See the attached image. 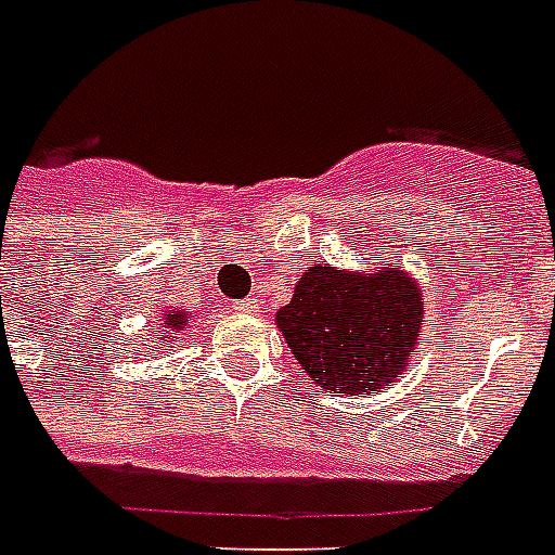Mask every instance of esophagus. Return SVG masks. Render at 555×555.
<instances>
[{
  "instance_id": "34e87169",
  "label": "esophagus",
  "mask_w": 555,
  "mask_h": 555,
  "mask_svg": "<svg viewBox=\"0 0 555 555\" xmlns=\"http://www.w3.org/2000/svg\"><path fill=\"white\" fill-rule=\"evenodd\" d=\"M233 308L238 313H256V308H259V299L247 296V299H238V302H233Z\"/></svg>"
}]
</instances>
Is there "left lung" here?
<instances>
[{
	"label": "left lung",
	"instance_id": "obj_1",
	"mask_svg": "<svg viewBox=\"0 0 555 555\" xmlns=\"http://www.w3.org/2000/svg\"><path fill=\"white\" fill-rule=\"evenodd\" d=\"M276 328L305 374L331 395H377L412 363L421 285L397 264L363 273L313 264L276 311Z\"/></svg>",
	"mask_w": 555,
	"mask_h": 555
}]
</instances>
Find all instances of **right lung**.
Masks as SVG:
<instances>
[{"mask_svg": "<svg viewBox=\"0 0 555 555\" xmlns=\"http://www.w3.org/2000/svg\"><path fill=\"white\" fill-rule=\"evenodd\" d=\"M190 325V311H164L160 313V334L155 339H158V346L164 348V351H172V346H176L178 334Z\"/></svg>", "mask_w": 555, "mask_h": 555, "instance_id": "1", "label": "right lung"}]
</instances>
